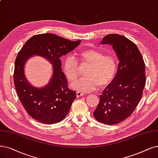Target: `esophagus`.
Returning a JSON list of instances; mask_svg holds the SVG:
<instances>
[{"label": "esophagus", "mask_w": 158, "mask_h": 158, "mask_svg": "<svg viewBox=\"0 0 158 158\" xmlns=\"http://www.w3.org/2000/svg\"><path fill=\"white\" fill-rule=\"evenodd\" d=\"M76 94H77V98L81 97V96H84V93H83V92H76Z\"/></svg>", "instance_id": "esophagus-1"}]
</instances>
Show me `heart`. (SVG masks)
<instances>
[{"mask_svg": "<svg viewBox=\"0 0 158 158\" xmlns=\"http://www.w3.org/2000/svg\"><path fill=\"white\" fill-rule=\"evenodd\" d=\"M82 66H89L85 75L72 88L80 92H89L94 90L98 86L105 88L113 82L118 71V60L114 55H105L100 51L89 49L81 52ZM64 72L70 82H74L79 75V66L73 56H68L64 64Z\"/></svg>", "mask_w": 158, "mask_h": 158, "instance_id": "b5f03b06", "label": "heart"}]
</instances>
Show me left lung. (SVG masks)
<instances>
[{
	"label": "left lung",
	"instance_id": "8db88e82",
	"mask_svg": "<svg viewBox=\"0 0 158 158\" xmlns=\"http://www.w3.org/2000/svg\"><path fill=\"white\" fill-rule=\"evenodd\" d=\"M101 44L113 46L119 60L113 82L100 96L94 116L101 123H120L133 113L141 100L146 83L145 64L137 45L117 34L107 35Z\"/></svg>",
	"mask_w": 158,
	"mask_h": 158
}]
</instances>
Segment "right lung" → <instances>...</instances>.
I'll list each match as a JSON object with an SVG mask.
<instances>
[{
  "label": "right lung",
  "instance_id": "add662e5",
  "mask_svg": "<svg viewBox=\"0 0 158 158\" xmlns=\"http://www.w3.org/2000/svg\"><path fill=\"white\" fill-rule=\"evenodd\" d=\"M80 43L81 40L73 42L53 34H41L28 40L19 52L15 62L14 85L23 107L34 120L47 124H55L69 113L77 96L75 91L68 89L60 58ZM34 55L45 57L53 66L52 79L42 88L31 85L24 75V64Z\"/></svg>",
  "mask_w": 158,
  "mask_h": 158
}]
</instances>
